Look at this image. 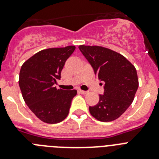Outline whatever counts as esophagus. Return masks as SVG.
Returning a JSON list of instances; mask_svg holds the SVG:
<instances>
[{"label": "esophagus", "mask_w": 159, "mask_h": 159, "mask_svg": "<svg viewBox=\"0 0 159 159\" xmlns=\"http://www.w3.org/2000/svg\"><path fill=\"white\" fill-rule=\"evenodd\" d=\"M78 92H80V93L83 94V95H86V94L88 93V92H87V91H83V90H79Z\"/></svg>", "instance_id": "1"}]
</instances>
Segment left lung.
Instances as JSON below:
<instances>
[{"label": "left lung", "mask_w": 159, "mask_h": 159, "mask_svg": "<svg viewBox=\"0 0 159 159\" xmlns=\"http://www.w3.org/2000/svg\"><path fill=\"white\" fill-rule=\"evenodd\" d=\"M93 67L99 80L104 82L99 101L89 107L92 116L101 122H111L123 115L133 102L139 88L137 71L121 54L100 46H79Z\"/></svg>", "instance_id": "1"}]
</instances>
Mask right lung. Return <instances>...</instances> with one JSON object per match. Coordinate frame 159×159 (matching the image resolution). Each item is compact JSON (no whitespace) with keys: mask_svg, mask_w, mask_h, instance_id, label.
<instances>
[{"mask_svg":"<svg viewBox=\"0 0 159 159\" xmlns=\"http://www.w3.org/2000/svg\"><path fill=\"white\" fill-rule=\"evenodd\" d=\"M75 49V46L44 49L26 60L20 68L19 86L24 100L44 123L63 121L76 95V90L64 91L55 87L61 78L66 60Z\"/></svg>","mask_w":159,"mask_h":159,"instance_id":"1","label":"right lung"}]
</instances>
